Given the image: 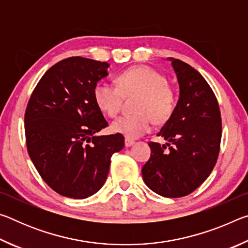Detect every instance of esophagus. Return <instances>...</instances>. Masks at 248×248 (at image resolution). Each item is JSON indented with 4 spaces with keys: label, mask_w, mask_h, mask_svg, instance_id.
<instances>
[{
    "label": "esophagus",
    "mask_w": 248,
    "mask_h": 248,
    "mask_svg": "<svg viewBox=\"0 0 248 248\" xmlns=\"http://www.w3.org/2000/svg\"><path fill=\"white\" fill-rule=\"evenodd\" d=\"M133 144H134V141H133V140H130V139H125V140H124L125 148H129V146H132Z\"/></svg>",
    "instance_id": "esophagus-1"
}]
</instances>
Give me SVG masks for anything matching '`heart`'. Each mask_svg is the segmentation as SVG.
<instances>
[{
  "mask_svg": "<svg viewBox=\"0 0 248 248\" xmlns=\"http://www.w3.org/2000/svg\"><path fill=\"white\" fill-rule=\"evenodd\" d=\"M116 82L117 86L102 81L94 87V100L104 114L109 117L118 114L123 95L139 93V96L134 105L136 114L121 116L111 124L115 133L137 139L150 131L152 118L156 124L170 118L175 107V95L157 71L145 65L133 66L121 72Z\"/></svg>",
  "mask_w": 248,
  "mask_h": 248,
  "instance_id": "1",
  "label": "heart"
}]
</instances>
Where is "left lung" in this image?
Here are the masks:
<instances>
[{
	"label": "left lung",
	"instance_id": "8db88e82",
	"mask_svg": "<svg viewBox=\"0 0 248 248\" xmlns=\"http://www.w3.org/2000/svg\"><path fill=\"white\" fill-rule=\"evenodd\" d=\"M167 60L177 77L179 98L157 133L166 143H149L151 157L142 167V177L157 195L179 198L197 189L212 171L222 123L216 95L202 75L178 59Z\"/></svg>",
	"mask_w": 248,
	"mask_h": 248
}]
</instances>
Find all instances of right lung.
I'll list each match as a JSON object with an SVG mask.
<instances>
[{
    "label": "right lung",
    "instance_id": "1",
    "mask_svg": "<svg viewBox=\"0 0 248 248\" xmlns=\"http://www.w3.org/2000/svg\"><path fill=\"white\" fill-rule=\"evenodd\" d=\"M107 62L64 59L40 78L25 112L28 154L54 191L85 199L103 187L111 155L123 150L121 134L98 136L108 123L93 91L108 75Z\"/></svg>",
    "mask_w": 248,
    "mask_h": 248
}]
</instances>
